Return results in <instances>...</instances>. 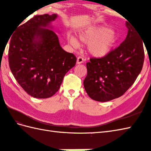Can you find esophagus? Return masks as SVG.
Wrapping results in <instances>:
<instances>
[{"label": "esophagus", "mask_w": 151, "mask_h": 151, "mask_svg": "<svg viewBox=\"0 0 151 151\" xmlns=\"http://www.w3.org/2000/svg\"><path fill=\"white\" fill-rule=\"evenodd\" d=\"M84 62V58L82 57L79 56L77 58V60H76V63L77 64H81Z\"/></svg>", "instance_id": "esophagus-1"}]
</instances>
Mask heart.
Here are the masks:
<instances>
[{
	"label": "heart",
	"instance_id": "heart-1",
	"mask_svg": "<svg viewBox=\"0 0 151 151\" xmlns=\"http://www.w3.org/2000/svg\"><path fill=\"white\" fill-rule=\"evenodd\" d=\"M78 39L82 43H88L87 50L91 56L100 58L111 52L118 41V36L110 28L91 27L81 32ZM69 41L73 47H78V41L75 37L69 36Z\"/></svg>",
	"mask_w": 151,
	"mask_h": 151
}]
</instances>
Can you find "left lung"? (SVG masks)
Here are the masks:
<instances>
[{
	"instance_id": "1",
	"label": "left lung",
	"mask_w": 151,
	"mask_h": 151,
	"mask_svg": "<svg viewBox=\"0 0 151 151\" xmlns=\"http://www.w3.org/2000/svg\"><path fill=\"white\" fill-rule=\"evenodd\" d=\"M128 34L119 46L106 56L91 58L86 63L88 75L84 86L93 100L107 102L123 95L142 69L144 49L142 37L126 22Z\"/></svg>"
}]
</instances>
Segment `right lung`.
<instances>
[{"label": "right lung", "instance_id": "right-lung-1", "mask_svg": "<svg viewBox=\"0 0 151 151\" xmlns=\"http://www.w3.org/2000/svg\"><path fill=\"white\" fill-rule=\"evenodd\" d=\"M57 17L54 14L34 16L16 29L10 40L9 68L19 84L35 98L55 94L76 64V56L62 49L51 26Z\"/></svg>", "mask_w": 151, "mask_h": 151}]
</instances>
